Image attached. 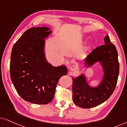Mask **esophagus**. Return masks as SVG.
Wrapping results in <instances>:
<instances>
[{"label":"esophagus","mask_w":127,"mask_h":127,"mask_svg":"<svg viewBox=\"0 0 127 127\" xmlns=\"http://www.w3.org/2000/svg\"><path fill=\"white\" fill-rule=\"evenodd\" d=\"M78 70V67L75 65H72L70 67V70L72 71H76Z\"/></svg>","instance_id":"esophagus-1"}]
</instances>
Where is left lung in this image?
<instances>
[{
  "label": "left lung",
  "mask_w": 127,
  "mask_h": 127,
  "mask_svg": "<svg viewBox=\"0 0 127 127\" xmlns=\"http://www.w3.org/2000/svg\"><path fill=\"white\" fill-rule=\"evenodd\" d=\"M104 40L105 45L93 50L84 61L86 67L97 62L100 64L103 76L99 85H89L84 74L72 78V99L79 107L87 109L103 103L110 97L116 88L119 74L118 53L109 35Z\"/></svg>",
  "instance_id": "left-lung-1"
}]
</instances>
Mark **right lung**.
<instances>
[{
  "instance_id": "obj_1",
  "label": "right lung",
  "mask_w": 127,
  "mask_h": 127,
  "mask_svg": "<svg viewBox=\"0 0 127 127\" xmlns=\"http://www.w3.org/2000/svg\"><path fill=\"white\" fill-rule=\"evenodd\" d=\"M51 33L48 27L30 28L11 51V81L19 95L32 103L46 104L51 102L59 79L67 73L65 65L54 67L45 57V39Z\"/></svg>"
}]
</instances>
